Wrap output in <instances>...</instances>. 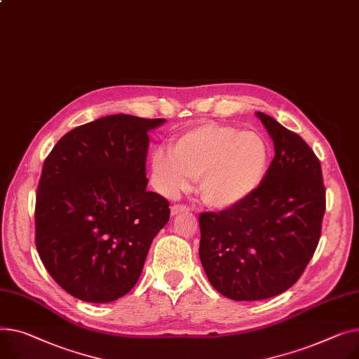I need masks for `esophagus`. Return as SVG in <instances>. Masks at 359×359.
<instances>
[{
	"label": "esophagus",
	"instance_id": "34e87169",
	"mask_svg": "<svg viewBox=\"0 0 359 359\" xmlns=\"http://www.w3.org/2000/svg\"><path fill=\"white\" fill-rule=\"evenodd\" d=\"M190 209L186 206V205H173L172 206V215L175 217V215L177 213H182V212H189Z\"/></svg>",
	"mask_w": 359,
	"mask_h": 359
}]
</instances>
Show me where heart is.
Listing matches in <instances>:
<instances>
[{
    "instance_id": "b5f03b06",
    "label": "heart",
    "mask_w": 359,
    "mask_h": 359,
    "mask_svg": "<svg viewBox=\"0 0 359 359\" xmlns=\"http://www.w3.org/2000/svg\"><path fill=\"white\" fill-rule=\"evenodd\" d=\"M270 146L257 131L208 123L177 137L172 153L158 149L153 173L160 192L176 196L201 177L203 203L231 209L248 199L266 177Z\"/></svg>"
}]
</instances>
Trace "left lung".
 I'll list each match as a JSON object with an SVG mask.
<instances>
[{"mask_svg": "<svg viewBox=\"0 0 359 359\" xmlns=\"http://www.w3.org/2000/svg\"><path fill=\"white\" fill-rule=\"evenodd\" d=\"M274 142L264 180L243 203L199 217V257L222 296L252 302L299 280L318 247L326 208L322 167L306 141L255 112Z\"/></svg>", "mask_w": 359, "mask_h": 359, "instance_id": "8db88e82", "label": "left lung"}]
</instances>
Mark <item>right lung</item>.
<instances>
[{
	"label": "right lung",
	"instance_id": "add662e5",
	"mask_svg": "<svg viewBox=\"0 0 359 359\" xmlns=\"http://www.w3.org/2000/svg\"><path fill=\"white\" fill-rule=\"evenodd\" d=\"M165 119L116 114L65 134L47 156L36 198V247L60 287L89 303L126 296L169 202L149 192V131Z\"/></svg>",
	"mask_w": 359,
	"mask_h": 359
}]
</instances>
